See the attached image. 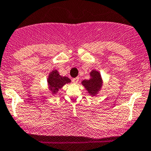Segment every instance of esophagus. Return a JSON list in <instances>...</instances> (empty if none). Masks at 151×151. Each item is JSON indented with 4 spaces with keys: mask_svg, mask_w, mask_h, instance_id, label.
I'll return each mask as SVG.
<instances>
[{
    "mask_svg": "<svg viewBox=\"0 0 151 151\" xmlns=\"http://www.w3.org/2000/svg\"><path fill=\"white\" fill-rule=\"evenodd\" d=\"M79 81V78H75L73 79V82L74 83H77Z\"/></svg>",
    "mask_w": 151,
    "mask_h": 151,
    "instance_id": "1",
    "label": "esophagus"
}]
</instances>
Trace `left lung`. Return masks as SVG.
I'll list each match as a JSON object with an SVG mask.
<instances>
[{
	"mask_svg": "<svg viewBox=\"0 0 151 151\" xmlns=\"http://www.w3.org/2000/svg\"><path fill=\"white\" fill-rule=\"evenodd\" d=\"M91 78L89 80H84L82 85L88 91L90 95L95 96L98 93L102 86L101 76L98 71L93 70L90 73Z\"/></svg>",
	"mask_w": 151,
	"mask_h": 151,
	"instance_id": "left-lung-1",
	"label": "left lung"
}]
</instances>
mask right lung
I'll return each instance as SVG.
<instances>
[{"label": "right lung", "mask_w": 151, "mask_h": 151, "mask_svg": "<svg viewBox=\"0 0 151 151\" xmlns=\"http://www.w3.org/2000/svg\"><path fill=\"white\" fill-rule=\"evenodd\" d=\"M70 81H71L68 77L60 76L57 70L52 71L49 74V77L47 78L49 88L53 94L58 93V90L63 88L65 84L68 83Z\"/></svg>", "instance_id": "add662e5"}]
</instances>
